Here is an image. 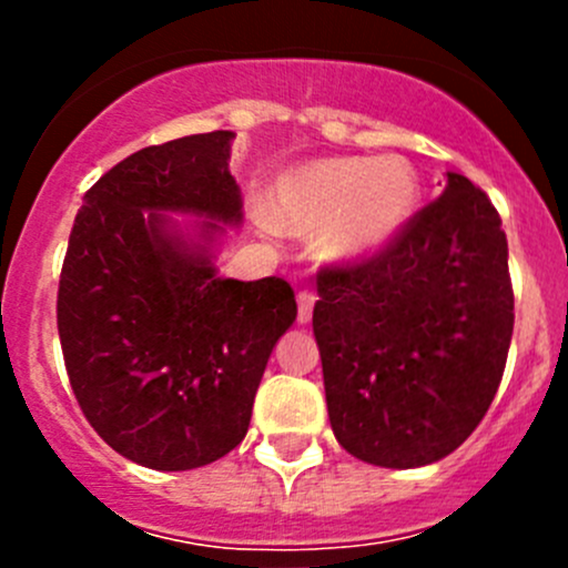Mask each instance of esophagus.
Here are the masks:
<instances>
[{"label": "esophagus", "mask_w": 568, "mask_h": 568, "mask_svg": "<svg viewBox=\"0 0 568 568\" xmlns=\"http://www.w3.org/2000/svg\"><path fill=\"white\" fill-rule=\"evenodd\" d=\"M296 305H300V311H296V321H300V324H307V321L313 318L316 294H313V291H300V294H296Z\"/></svg>", "instance_id": "obj_1"}]
</instances>
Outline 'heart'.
<instances>
[{"mask_svg":"<svg viewBox=\"0 0 568 568\" xmlns=\"http://www.w3.org/2000/svg\"><path fill=\"white\" fill-rule=\"evenodd\" d=\"M420 203L415 168L400 156H337L274 181L268 220L288 233H324L329 257H363L390 242Z\"/></svg>","mask_w":568,"mask_h":568,"instance_id":"obj_1","label":"heart"}]
</instances>
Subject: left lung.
<instances>
[{"instance_id": "left-lung-1", "label": "left lung", "mask_w": 568, "mask_h": 568, "mask_svg": "<svg viewBox=\"0 0 568 568\" xmlns=\"http://www.w3.org/2000/svg\"><path fill=\"white\" fill-rule=\"evenodd\" d=\"M486 192L448 186L357 263L324 266L313 332L337 443L376 467L445 459L500 387L514 332L508 242Z\"/></svg>"}]
</instances>
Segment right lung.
Returning <instances> with one entry per match:
<instances>
[{"mask_svg": "<svg viewBox=\"0 0 568 568\" xmlns=\"http://www.w3.org/2000/svg\"><path fill=\"white\" fill-rule=\"evenodd\" d=\"M233 131L142 148L84 194L57 291L73 395L112 450L151 469H194L244 439L268 354L296 318L283 277H216L209 244L173 214L242 220L227 170Z\"/></svg>", "mask_w": 568, "mask_h": 568, "instance_id": "obj_1", "label": "right lung"}]
</instances>
